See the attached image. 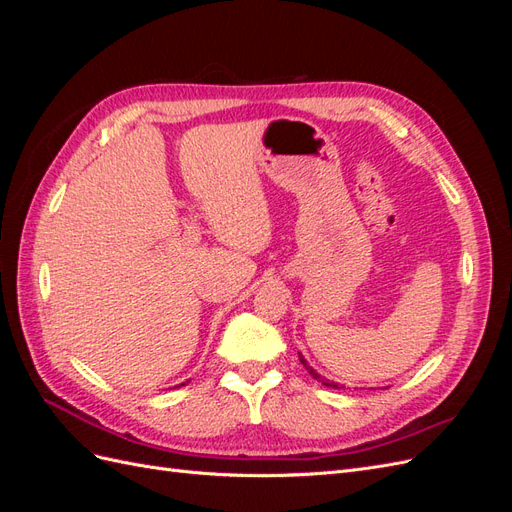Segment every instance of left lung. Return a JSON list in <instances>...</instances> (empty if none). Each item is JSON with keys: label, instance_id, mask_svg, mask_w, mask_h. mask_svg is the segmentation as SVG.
<instances>
[{"label": "left lung", "instance_id": "8db88e82", "mask_svg": "<svg viewBox=\"0 0 512 512\" xmlns=\"http://www.w3.org/2000/svg\"><path fill=\"white\" fill-rule=\"evenodd\" d=\"M299 361H301V363H303V367L307 369V374H309V376H314V380H318L320 384H324V386H331V389H344V386L339 384V382H333V380H327L324 376H320L318 371L303 359V354H299Z\"/></svg>", "mask_w": 512, "mask_h": 512}]
</instances>
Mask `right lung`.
I'll return each instance as SVG.
<instances>
[{
    "label": "right lung",
    "mask_w": 512,
    "mask_h": 512,
    "mask_svg": "<svg viewBox=\"0 0 512 512\" xmlns=\"http://www.w3.org/2000/svg\"><path fill=\"white\" fill-rule=\"evenodd\" d=\"M181 386H185V382H183V384H181ZM175 389H177V386H175Z\"/></svg>",
    "instance_id": "right-lung-1"
}]
</instances>
